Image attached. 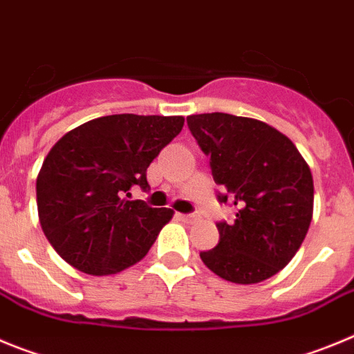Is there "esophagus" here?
Masks as SVG:
<instances>
[{"mask_svg":"<svg viewBox=\"0 0 354 354\" xmlns=\"http://www.w3.org/2000/svg\"><path fill=\"white\" fill-rule=\"evenodd\" d=\"M178 216H180L181 221H185V222L199 221V216H197V215H185V213H178Z\"/></svg>","mask_w":354,"mask_h":354,"instance_id":"obj_1","label":"esophagus"}]
</instances>
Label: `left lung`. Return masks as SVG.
Here are the masks:
<instances>
[{
    "mask_svg": "<svg viewBox=\"0 0 354 354\" xmlns=\"http://www.w3.org/2000/svg\"><path fill=\"white\" fill-rule=\"evenodd\" d=\"M189 129L209 157L213 180L236 206L232 224L218 222V245L203 263L234 284H257L288 266L314 212V181L291 139L268 123L225 113L192 114Z\"/></svg>",
    "mask_w": 354,
    "mask_h": 354,
    "instance_id": "1",
    "label": "left lung"
}]
</instances>
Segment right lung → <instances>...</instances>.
<instances>
[{
    "instance_id": "1",
    "label": "right lung",
    "mask_w": 354,
    "mask_h": 354,
    "mask_svg": "<svg viewBox=\"0 0 354 354\" xmlns=\"http://www.w3.org/2000/svg\"><path fill=\"white\" fill-rule=\"evenodd\" d=\"M183 123V116H102L50 148L37 176L38 221L62 259L102 277L148 254L174 212L127 197L132 185L148 189L146 169Z\"/></svg>"
}]
</instances>
